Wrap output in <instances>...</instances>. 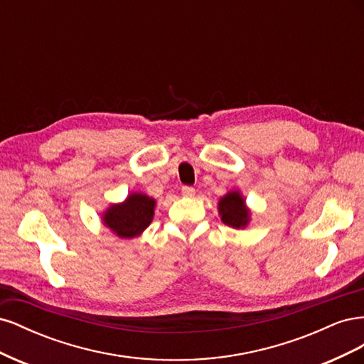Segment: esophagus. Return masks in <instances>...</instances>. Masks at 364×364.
<instances>
[{"label": "esophagus", "instance_id": "obj_1", "mask_svg": "<svg viewBox=\"0 0 364 364\" xmlns=\"http://www.w3.org/2000/svg\"><path fill=\"white\" fill-rule=\"evenodd\" d=\"M196 194V190L193 188V186H183L182 188V196L183 197H193Z\"/></svg>", "mask_w": 364, "mask_h": 364}]
</instances>
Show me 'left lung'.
<instances>
[{
  "mask_svg": "<svg viewBox=\"0 0 364 364\" xmlns=\"http://www.w3.org/2000/svg\"><path fill=\"white\" fill-rule=\"evenodd\" d=\"M218 215L222 222L234 229H245L250 223L252 211L238 190H230L218 200Z\"/></svg>",
  "mask_w": 364,
  "mask_h": 364,
  "instance_id": "left-lung-1",
  "label": "left lung"
}]
</instances>
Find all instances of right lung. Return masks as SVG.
<instances>
[{
  "label": "right lung",
  "mask_w": 364,
  "mask_h": 364,
  "mask_svg": "<svg viewBox=\"0 0 364 364\" xmlns=\"http://www.w3.org/2000/svg\"><path fill=\"white\" fill-rule=\"evenodd\" d=\"M155 208L153 197L134 191L123 202L109 205L102 214V223L119 238H135L150 226Z\"/></svg>",
  "instance_id": "obj_1"
}]
</instances>
